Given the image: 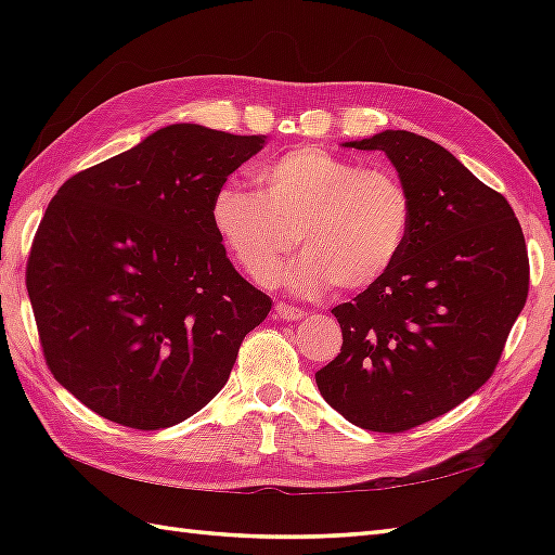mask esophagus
<instances>
[{"label": "esophagus", "mask_w": 555, "mask_h": 555, "mask_svg": "<svg viewBox=\"0 0 555 555\" xmlns=\"http://www.w3.org/2000/svg\"><path fill=\"white\" fill-rule=\"evenodd\" d=\"M276 314L281 320H302V317H308V312L300 310V308H291L286 302H276Z\"/></svg>", "instance_id": "1"}]
</instances>
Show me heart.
<instances>
[{
    "label": "heart",
    "mask_w": 555,
    "mask_h": 555,
    "mask_svg": "<svg viewBox=\"0 0 555 555\" xmlns=\"http://www.w3.org/2000/svg\"><path fill=\"white\" fill-rule=\"evenodd\" d=\"M262 191L223 183L211 227L247 279L271 284L300 243L284 284L298 296L328 286L370 291L391 274L412 231V195L388 169H362L322 147H296L259 169Z\"/></svg>",
    "instance_id": "1"
}]
</instances>
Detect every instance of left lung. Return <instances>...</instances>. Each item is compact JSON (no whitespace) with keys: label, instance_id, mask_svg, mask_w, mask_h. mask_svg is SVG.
<instances>
[{"label":"left lung","instance_id":"1","mask_svg":"<svg viewBox=\"0 0 555 555\" xmlns=\"http://www.w3.org/2000/svg\"><path fill=\"white\" fill-rule=\"evenodd\" d=\"M346 145L382 150L415 215L391 274L332 310L344 346L314 379L356 427L400 434L446 415L496 370L527 302V245L508 199L434 140L384 131Z\"/></svg>","mask_w":555,"mask_h":555}]
</instances>
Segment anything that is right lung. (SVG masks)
<instances>
[{"label":"right lung","instance_id":"right-lung-1","mask_svg":"<svg viewBox=\"0 0 555 555\" xmlns=\"http://www.w3.org/2000/svg\"><path fill=\"white\" fill-rule=\"evenodd\" d=\"M264 135L173 124L59 188L26 286L47 367L100 417L173 427L229 382L271 298L233 269L211 199Z\"/></svg>","mask_w":555,"mask_h":555}]
</instances>
